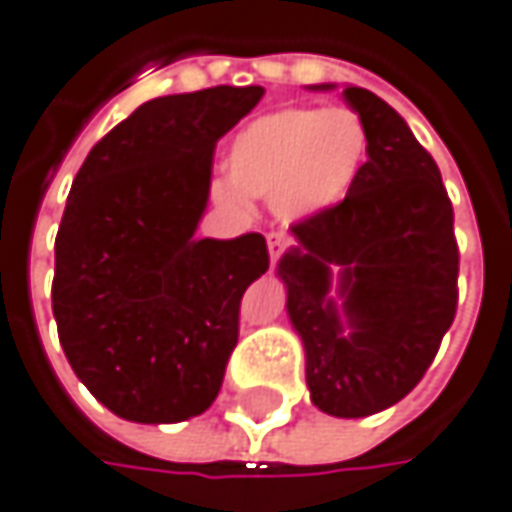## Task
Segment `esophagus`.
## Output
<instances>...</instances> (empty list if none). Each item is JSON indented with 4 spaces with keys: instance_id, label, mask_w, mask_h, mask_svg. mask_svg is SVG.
<instances>
[{
    "instance_id": "obj_1",
    "label": "esophagus",
    "mask_w": 512,
    "mask_h": 512,
    "mask_svg": "<svg viewBox=\"0 0 512 512\" xmlns=\"http://www.w3.org/2000/svg\"><path fill=\"white\" fill-rule=\"evenodd\" d=\"M285 247H288V236H285V233H268L270 262H276V259L285 253Z\"/></svg>"
}]
</instances>
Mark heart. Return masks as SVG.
Instances as JSON below:
<instances>
[{
  "label": "heart",
  "mask_w": 512,
  "mask_h": 512,
  "mask_svg": "<svg viewBox=\"0 0 512 512\" xmlns=\"http://www.w3.org/2000/svg\"><path fill=\"white\" fill-rule=\"evenodd\" d=\"M366 158L369 129L354 109L282 106L233 135L213 195L233 207L268 198L282 221L305 224L343 204Z\"/></svg>",
  "instance_id": "obj_1"
}]
</instances>
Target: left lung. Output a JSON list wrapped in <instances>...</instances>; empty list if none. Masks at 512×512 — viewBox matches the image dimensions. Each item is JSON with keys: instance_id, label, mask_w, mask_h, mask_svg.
<instances>
[{"instance_id": "1", "label": "left lung", "mask_w": 512, "mask_h": 512, "mask_svg": "<svg viewBox=\"0 0 512 512\" xmlns=\"http://www.w3.org/2000/svg\"><path fill=\"white\" fill-rule=\"evenodd\" d=\"M343 100L369 129L366 167L337 210L291 227L276 276L311 403L366 418L432 366L458 305V244L441 172L409 123L369 89L343 86Z\"/></svg>"}]
</instances>
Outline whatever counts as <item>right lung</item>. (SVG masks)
<instances>
[{"label":"right lung","mask_w":512,"mask_h":512,"mask_svg":"<svg viewBox=\"0 0 512 512\" xmlns=\"http://www.w3.org/2000/svg\"><path fill=\"white\" fill-rule=\"evenodd\" d=\"M262 86L138 106L77 172L54 244L51 305L80 383L117 418L207 412L239 340V302L268 270L262 233L198 239L216 143Z\"/></svg>","instance_id":"right-lung-1"}]
</instances>
